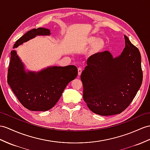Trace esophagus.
<instances>
[{"instance_id": "obj_1", "label": "esophagus", "mask_w": 150, "mask_h": 150, "mask_svg": "<svg viewBox=\"0 0 150 150\" xmlns=\"http://www.w3.org/2000/svg\"><path fill=\"white\" fill-rule=\"evenodd\" d=\"M78 76H80L81 74V72L83 71V69L81 67H79L78 69Z\"/></svg>"}]
</instances>
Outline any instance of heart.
<instances>
[{"instance_id":"b5f03b06","label":"heart","mask_w":150,"mask_h":150,"mask_svg":"<svg viewBox=\"0 0 150 150\" xmlns=\"http://www.w3.org/2000/svg\"><path fill=\"white\" fill-rule=\"evenodd\" d=\"M86 43L88 45H93V51L96 53L100 52L105 47V42L104 40L98 39L95 36H90L86 40Z\"/></svg>"}]
</instances>
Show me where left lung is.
Here are the masks:
<instances>
[{"label": "left lung", "instance_id": "1", "mask_svg": "<svg viewBox=\"0 0 150 150\" xmlns=\"http://www.w3.org/2000/svg\"><path fill=\"white\" fill-rule=\"evenodd\" d=\"M121 54L105 51L90 56L81 75L83 97L96 114L109 116L123 111L136 97L142 81L141 54L126 35Z\"/></svg>", "mask_w": 150, "mask_h": 150}]
</instances>
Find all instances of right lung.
I'll list each match as a JSON object with an SVG mask.
<instances>
[{
  "instance_id": "add662e5",
  "label": "right lung",
  "mask_w": 150,
  "mask_h": 150,
  "mask_svg": "<svg viewBox=\"0 0 150 150\" xmlns=\"http://www.w3.org/2000/svg\"><path fill=\"white\" fill-rule=\"evenodd\" d=\"M45 28L32 29L18 39L13 48L22 45L36 35H49ZM78 75L74 65L49 67L35 72L25 71L16 52H11L8 83L20 103L28 110L46 111L52 109L62 96L68 83Z\"/></svg>"
}]
</instances>
